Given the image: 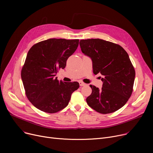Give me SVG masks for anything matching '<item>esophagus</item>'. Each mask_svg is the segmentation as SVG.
<instances>
[{
    "label": "esophagus",
    "mask_w": 153,
    "mask_h": 153,
    "mask_svg": "<svg viewBox=\"0 0 153 153\" xmlns=\"http://www.w3.org/2000/svg\"><path fill=\"white\" fill-rule=\"evenodd\" d=\"M79 83L80 86H84V85H86V84H85V83H84V82H83L82 81H79Z\"/></svg>",
    "instance_id": "34e87169"
}]
</instances>
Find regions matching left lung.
Listing matches in <instances>:
<instances>
[{"mask_svg":"<svg viewBox=\"0 0 153 153\" xmlns=\"http://www.w3.org/2000/svg\"><path fill=\"white\" fill-rule=\"evenodd\" d=\"M79 45L92 59L94 73L103 76L102 89L90 85L92 91L86 102L99 113H113L125 105L133 92L135 71L129 56L119 45L99 38L82 39Z\"/></svg>","mask_w":153,"mask_h":153,"instance_id":"8db88e82","label":"left lung"}]
</instances>
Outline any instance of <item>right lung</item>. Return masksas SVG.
<instances>
[{"instance_id": "right-lung-1", "label": "right lung", "mask_w": 153, "mask_h": 153, "mask_svg": "<svg viewBox=\"0 0 153 153\" xmlns=\"http://www.w3.org/2000/svg\"><path fill=\"white\" fill-rule=\"evenodd\" d=\"M79 40L50 38L35 44L27 53L21 77L28 100L38 109L56 113L69 103L77 82L59 81L56 73L79 45Z\"/></svg>"}]
</instances>
